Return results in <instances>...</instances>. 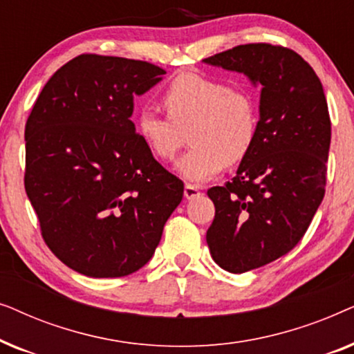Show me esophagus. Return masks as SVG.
<instances>
[{
    "label": "esophagus",
    "mask_w": 354,
    "mask_h": 354,
    "mask_svg": "<svg viewBox=\"0 0 354 354\" xmlns=\"http://www.w3.org/2000/svg\"><path fill=\"white\" fill-rule=\"evenodd\" d=\"M183 195H185L187 200H193V198L200 195V188L196 185H192V183H187L185 188H183Z\"/></svg>",
    "instance_id": "1"
}]
</instances>
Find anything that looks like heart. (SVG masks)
Wrapping results in <instances>:
<instances>
[{"instance_id":"1","label":"heart","mask_w":354,"mask_h":354,"mask_svg":"<svg viewBox=\"0 0 354 354\" xmlns=\"http://www.w3.org/2000/svg\"><path fill=\"white\" fill-rule=\"evenodd\" d=\"M161 104L167 118L143 109L135 118V130L161 161L176 156L188 132L192 149L177 162L187 180H207L224 164L243 161L253 148L259 115L248 91L203 74H180L162 91Z\"/></svg>"}]
</instances>
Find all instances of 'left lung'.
Returning <instances> with one entry per match:
<instances>
[{"mask_svg":"<svg viewBox=\"0 0 354 354\" xmlns=\"http://www.w3.org/2000/svg\"><path fill=\"white\" fill-rule=\"evenodd\" d=\"M205 62L263 86L253 148L230 182L207 190L212 259L241 274L287 254L306 234L326 193L330 118L316 72L290 48L248 43Z\"/></svg>","mask_w":354,"mask_h":354,"instance_id":"8db88e82","label":"left lung"}]
</instances>
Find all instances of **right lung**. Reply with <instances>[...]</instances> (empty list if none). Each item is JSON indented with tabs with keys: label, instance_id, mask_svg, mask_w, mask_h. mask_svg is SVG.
Masks as SVG:
<instances>
[{
	"label": "right lung",
	"instance_id": "1",
	"mask_svg": "<svg viewBox=\"0 0 354 354\" xmlns=\"http://www.w3.org/2000/svg\"><path fill=\"white\" fill-rule=\"evenodd\" d=\"M166 71L147 61L80 55L57 69L26 124L24 185L57 259L95 279L151 259L183 182L135 132L133 98Z\"/></svg>",
	"mask_w": 354,
	"mask_h": 354
}]
</instances>
